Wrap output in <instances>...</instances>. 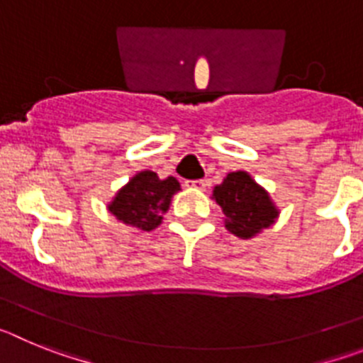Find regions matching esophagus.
<instances>
[{
	"mask_svg": "<svg viewBox=\"0 0 363 363\" xmlns=\"http://www.w3.org/2000/svg\"><path fill=\"white\" fill-rule=\"evenodd\" d=\"M185 185L191 189H198V191H203L207 187V182L205 179H191V182H185Z\"/></svg>",
	"mask_w": 363,
	"mask_h": 363,
	"instance_id": "34e87169",
	"label": "esophagus"
}]
</instances>
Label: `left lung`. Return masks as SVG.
I'll list each match as a JSON object with an SVG mask.
<instances>
[{"label":"left lung","instance_id":"obj_1","mask_svg":"<svg viewBox=\"0 0 363 363\" xmlns=\"http://www.w3.org/2000/svg\"><path fill=\"white\" fill-rule=\"evenodd\" d=\"M213 200L225 214V229L238 238H252L278 218L277 205L245 171L229 172L213 191Z\"/></svg>","mask_w":363,"mask_h":363}]
</instances>
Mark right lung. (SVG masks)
Segmentation results:
<instances>
[{
  "label": "right lung",
  "instance_id": "obj_1",
  "mask_svg": "<svg viewBox=\"0 0 363 363\" xmlns=\"http://www.w3.org/2000/svg\"><path fill=\"white\" fill-rule=\"evenodd\" d=\"M178 191V179L172 176L160 179L156 172L142 171L116 192L114 200L108 203V211L134 229L152 230L162 223L171 198Z\"/></svg>",
  "mask_w": 363,
  "mask_h": 363
}]
</instances>
